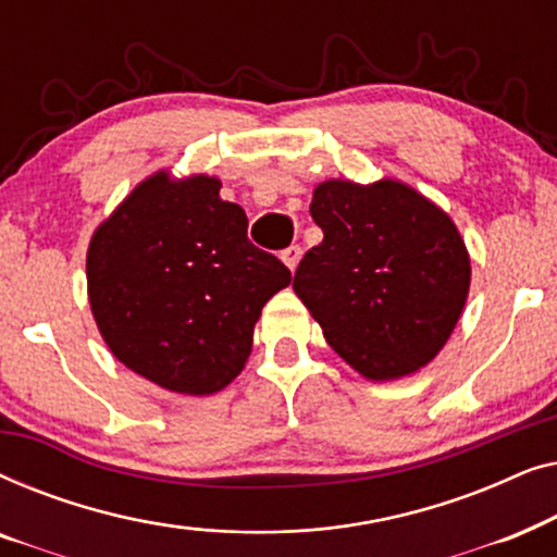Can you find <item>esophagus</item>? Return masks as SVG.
I'll return each instance as SVG.
<instances>
[{
    "instance_id": "esophagus-1",
    "label": "esophagus",
    "mask_w": 557,
    "mask_h": 557,
    "mask_svg": "<svg viewBox=\"0 0 557 557\" xmlns=\"http://www.w3.org/2000/svg\"><path fill=\"white\" fill-rule=\"evenodd\" d=\"M301 246H288L286 250H281V258H284V263L288 265V269L292 271H296V265H299V261H301Z\"/></svg>"
}]
</instances>
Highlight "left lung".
<instances>
[{
  "label": "left lung",
  "mask_w": 557,
  "mask_h": 557,
  "mask_svg": "<svg viewBox=\"0 0 557 557\" xmlns=\"http://www.w3.org/2000/svg\"><path fill=\"white\" fill-rule=\"evenodd\" d=\"M311 218L294 292L342 360L370 380L410 375L438 355L469 294V256L451 218L400 182L330 180Z\"/></svg>",
  "instance_id": "left-lung-1"
}]
</instances>
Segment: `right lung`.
Returning a JSON list of instances; mask_svg holds the SVG:
<instances>
[{
  "label": "right lung",
  "instance_id": "right-lung-1",
  "mask_svg": "<svg viewBox=\"0 0 557 557\" xmlns=\"http://www.w3.org/2000/svg\"><path fill=\"white\" fill-rule=\"evenodd\" d=\"M86 269L90 309L116 360L187 395L218 393L238 375L263 304L292 281L205 174L141 182L94 233Z\"/></svg>",
  "mask_w": 557,
  "mask_h": 557
}]
</instances>
